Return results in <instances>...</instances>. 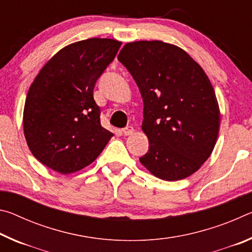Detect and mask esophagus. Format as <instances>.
I'll return each mask as SVG.
<instances>
[{"instance_id": "obj_1", "label": "esophagus", "mask_w": 252, "mask_h": 252, "mask_svg": "<svg viewBox=\"0 0 252 252\" xmlns=\"http://www.w3.org/2000/svg\"><path fill=\"white\" fill-rule=\"evenodd\" d=\"M133 132H134V129H133V126H127L123 127V129H122V133L125 135H130V134L133 133Z\"/></svg>"}]
</instances>
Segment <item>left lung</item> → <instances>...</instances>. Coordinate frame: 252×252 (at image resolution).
<instances>
[{"mask_svg": "<svg viewBox=\"0 0 252 252\" xmlns=\"http://www.w3.org/2000/svg\"><path fill=\"white\" fill-rule=\"evenodd\" d=\"M118 60L143 99L149 150L140 162L162 180L191 176L210 157L219 133L220 111L210 80L186 51L162 41L126 43Z\"/></svg>", "mask_w": 252, "mask_h": 252, "instance_id": "8db88e82", "label": "left lung"}]
</instances>
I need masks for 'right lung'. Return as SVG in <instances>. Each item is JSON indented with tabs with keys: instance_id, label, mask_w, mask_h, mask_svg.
<instances>
[{
	"instance_id": "add662e5",
	"label": "right lung",
	"mask_w": 252,
	"mask_h": 252,
	"mask_svg": "<svg viewBox=\"0 0 252 252\" xmlns=\"http://www.w3.org/2000/svg\"><path fill=\"white\" fill-rule=\"evenodd\" d=\"M121 42L93 39L65 46L42 67L29 89L23 129L32 155L69 174L92 163L113 136L101 126L93 90Z\"/></svg>"
}]
</instances>
